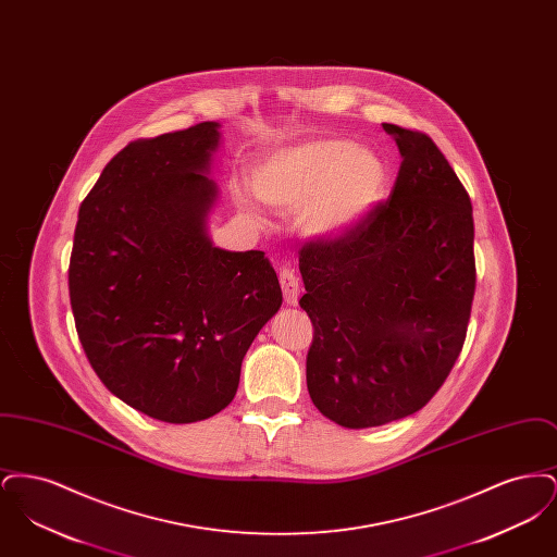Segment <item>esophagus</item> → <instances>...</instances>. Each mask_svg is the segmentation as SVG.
Masks as SVG:
<instances>
[{
    "instance_id": "esophagus-1",
    "label": "esophagus",
    "mask_w": 557,
    "mask_h": 557,
    "mask_svg": "<svg viewBox=\"0 0 557 557\" xmlns=\"http://www.w3.org/2000/svg\"><path fill=\"white\" fill-rule=\"evenodd\" d=\"M280 284H282L286 302L288 305H296L298 302V294H300V282H298V275L294 273V269H282L280 271Z\"/></svg>"
}]
</instances>
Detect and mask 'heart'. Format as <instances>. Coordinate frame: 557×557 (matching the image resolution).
I'll return each instance as SVG.
<instances>
[{
  "label": "heart",
  "mask_w": 557,
  "mask_h": 557,
  "mask_svg": "<svg viewBox=\"0 0 557 557\" xmlns=\"http://www.w3.org/2000/svg\"><path fill=\"white\" fill-rule=\"evenodd\" d=\"M388 169L370 148L345 137H318L273 150L255 171V189L238 191L242 211L261 219L263 202L298 211L305 236L345 238L382 200Z\"/></svg>",
  "instance_id": "1"
}]
</instances>
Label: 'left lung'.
Wrapping results in <instances>:
<instances>
[{
  "mask_svg": "<svg viewBox=\"0 0 557 557\" xmlns=\"http://www.w3.org/2000/svg\"><path fill=\"white\" fill-rule=\"evenodd\" d=\"M400 152L386 202L345 238L302 246L300 309L313 323L307 388L345 428L420 411L466 341L476 288L472 202L420 132L382 125Z\"/></svg>",
  "mask_w": 557,
  "mask_h": 557,
  "instance_id": "8db88e82",
  "label": "left lung"
}]
</instances>
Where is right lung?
Masks as SVG:
<instances>
[{
    "label": "right lung",
    "instance_id": "1",
    "mask_svg": "<svg viewBox=\"0 0 557 557\" xmlns=\"http://www.w3.org/2000/svg\"><path fill=\"white\" fill-rule=\"evenodd\" d=\"M219 123L137 139L79 209L69 292L83 350L129 407L191 424L236 397L246 350L282 307L265 252L212 244Z\"/></svg>",
    "mask_w": 557,
    "mask_h": 557
}]
</instances>
